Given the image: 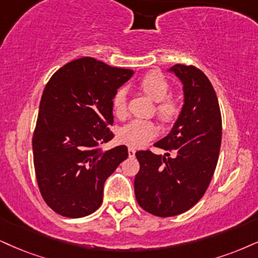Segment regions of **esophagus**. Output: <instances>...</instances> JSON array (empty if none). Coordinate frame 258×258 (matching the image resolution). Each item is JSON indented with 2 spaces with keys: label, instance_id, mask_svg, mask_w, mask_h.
Here are the masks:
<instances>
[{
  "label": "esophagus",
  "instance_id": "1",
  "mask_svg": "<svg viewBox=\"0 0 258 258\" xmlns=\"http://www.w3.org/2000/svg\"><path fill=\"white\" fill-rule=\"evenodd\" d=\"M135 153H136L135 148H133V147H129V148H128V154H129V158H134V157H135Z\"/></svg>",
  "mask_w": 258,
  "mask_h": 258
}]
</instances>
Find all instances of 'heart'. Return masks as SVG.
<instances>
[{
  "label": "heart",
  "mask_w": 258,
  "mask_h": 258,
  "mask_svg": "<svg viewBox=\"0 0 258 258\" xmlns=\"http://www.w3.org/2000/svg\"><path fill=\"white\" fill-rule=\"evenodd\" d=\"M140 90L147 94L151 99L157 101L155 113L164 124H172L179 117L183 110L182 101L173 95H168L171 91V82L161 72L153 71L142 76L139 82ZM113 111L119 118L128 112V93L125 88H119L113 97ZM158 135L157 124L152 120L134 119L119 130L118 138L123 144L130 147H141L149 140Z\"/></svg>",
  "instance_id": "b5f03b06"
}]
</instances>
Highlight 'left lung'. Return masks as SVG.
I'll list each match as a JSON object with an SVG mask.
<instances>
[{
  "label": "left lung",
  "instance_id": "8db88e82",
  "mask_svg": "<svg viewBox=\"0 0 258 258\" xmlns=\"http://www.w3.org/2000/svg\"><path fill=\"white\" fill-rule=\"evenodd\" d=\"M184 85L183 110L173 129L151 149L136 152L140 170L135 176V197L144 211L160 218L179 215L196 205L217 167L221 145V112L214 88L195 66L170 69Z\"/></svg>",
  "mask_w": 258,
  "mask_h": 258
}]
</instances>
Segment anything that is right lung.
<instances>
[{
	"mask_svg": "<svg viewBox=\"0 0 258 258\" xmlns=\"http://www.w3.org/2000/svg\"><path fill=\"white\" fill-rule=\"evenodd\" d=\"M134 72L92 57L67 63L47 81L32 138L34 172L46 205L67 218L92 214L104 183L128 148L104 151L113 139L112 99Z\"/></svg>",
	"mask_w": 258,
	"mask_h": 258,
	"instance_id": "1",
	"label": "right lung"
}]
</instances>
